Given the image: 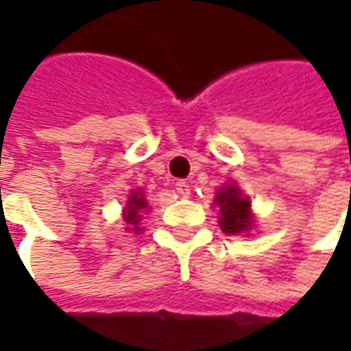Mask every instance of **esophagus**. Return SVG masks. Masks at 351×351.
<instances>
[{
	"label": "esophagus",
	"instance_id": "esophagus-1",
	"mask_svg": "<svg viewBox=\"0 0 351 351\" xmlns=\"http://www.w3.org/2000/svg\"><path fill=\"white\" fill-rule=\"evenodd\" d=\"M176 191L180 193L182 197H189L191 195V187L187 182H178L176 183Z\"/></svg>",
	"mask_w": 351,
	"mask_h": 351
}]
</instances>
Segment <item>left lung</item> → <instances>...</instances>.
I'll return each instance as SVG.
<instances>
[{
    "label": "left lung",
    "mask_w": 351,
    "mask_h": 351,
    "mask_svg": "<svg viewBox=\"0 0 351 351\" xmlns=\"http://www.w3.org/2000/svg\"><path fill=\"white\" fill-rule=\"evenodd\" d=\"M215 205L221 209L219 224L226 234H242L254 226L252 203L236 183H228L215 195Z\"/></svg>",
    "instance_id": "8db88e82"
}]
</instances>
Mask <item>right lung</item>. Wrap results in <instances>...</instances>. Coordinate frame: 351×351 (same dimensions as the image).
Segmentation results:
<instances>
[{
  "label": "right lung",
  "instance_id": "add662e5",
  "mask_svg": "<svg viewBox=\"0 0 351 351\" xmlns=\"http://www.w3.org/2000/svg\"><path fill=\"white\" fill-rule=\"evenodd\" d=\"M148 207V201H146V195L142 189H134L130 191L128 195L127 205H125V210H123V219L127 223V230H132V232H141V221H142V210Z\"/></svg>",
  "mask_w": 351,
  "mask_h": 351
}]
</instances>
